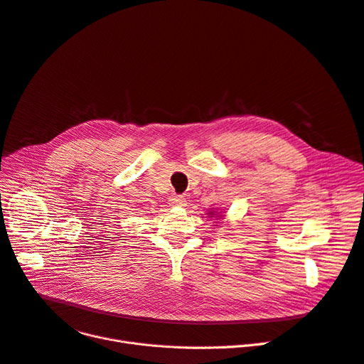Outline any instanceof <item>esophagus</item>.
Segmentation results:
<instances>
[{"mask_svg":"<svg viewBox=\"0 0 364 364\" xmlns=\"http://www.w3.org/2000/svg\"><path fill=\"white\" fill-rule=\"evenodd\" d=\"M169 203H171V206H186V199L180 195H174L169 199Z\"/></svg>","mask_w":364,"mask_h":364,"instance_id":"34e87169","label":"esophagus"}]
</instances>
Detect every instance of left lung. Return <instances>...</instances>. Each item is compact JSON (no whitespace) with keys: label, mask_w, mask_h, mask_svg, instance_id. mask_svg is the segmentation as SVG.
<instances>
[{"label":"left lung","mask_w":364,"mask_h":364,"mask_svg":"<svg viewBox=\"0 0 364 364\" xmlns=\"http://www.w3.org/2000/svg\"><path fill=\"white\" fill-rule=\"evenodd\" d=\"M208 215H215V212H209V213H208Z\"/></svg>","instance_id":"1"}]
</instances>
